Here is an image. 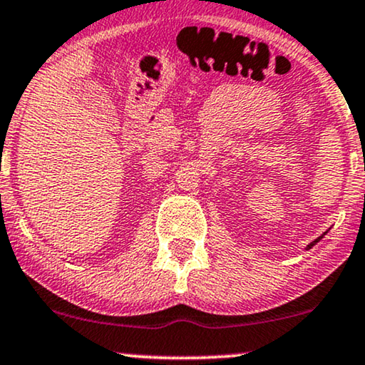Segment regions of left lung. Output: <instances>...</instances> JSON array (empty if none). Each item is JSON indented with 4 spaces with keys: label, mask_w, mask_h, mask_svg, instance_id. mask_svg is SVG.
I'll return each mask as SVG.
<instances>
[{
    "label": "left lung",
    "mask_w": 365,
    "mask_h": 365,
    "mask_svg": "<svg viewBox=\"0 0 365 365\" xmlns=\"http://www.w3.org/2000/svg\"><path fill=\"white\" fill-rule=\"evenodd\" d=\"M324 236H326V232H324V234H322V236H319V237H317V239H316V241H312V242H311V244H307V247H306V251H309V249H311V247H314V246H316V244H317V242H319V241H321V239H322V237H324Z\"/></svg>",
    "instance_id": "1"
}]
</instances>
